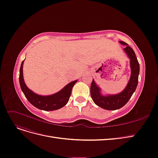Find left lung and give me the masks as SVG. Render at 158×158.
Returning <instances> with one entry per match:
<instances>
[{
    "label": "left lung",
    "instance_id": "obj_1",
    "mask_svg": "<svg viewBox=\"0 0 158 158\" xmlns=\"http://www.w3.org/2000/svg\"><path fill=\"white\" fill-rule=\"evenodd\" d=\"M121 44L126 46L123 49L130 59L131 76L128 83L122 92L115 95H104L101 93V89L97 85L93 79L90 88V94L95 104L105 110H114L123 107L131 97L138 84L140 71L139 63L133 49L123 41H119Z\"/></svg>",
    "mask_w": 158,
    "mask_h": 158
}]
</instances>
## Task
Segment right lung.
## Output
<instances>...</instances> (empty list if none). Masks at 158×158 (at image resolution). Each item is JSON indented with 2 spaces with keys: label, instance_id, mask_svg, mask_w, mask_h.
<instances>
[{
  "label": "right lung",
  "instance_id": "obj_1",
  "mask_svg": "<svg viewBox=\"0 0 158 158\" xmlns=\"http://www.w3.org/2000/svg\"><path fill=\"white\" fill-rule=\"evenodd\" d=\"M24 61H22L19 70V84L25 97L31 105L40 110L46 111H52L58 110L63 107L68 102L73 87L77 82L78 80L71 81L57 93L50 95H40L34 93L33 91L27 88L23 79V65Z\"/></svg>",
  "mask_w": 158,
  "mask_h": 158
}]
</instances>
